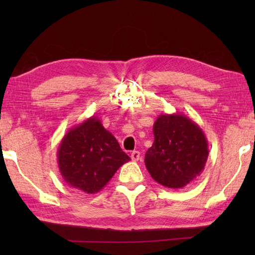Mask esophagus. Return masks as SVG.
<instances>
[{
    "label": "esophagus",
    "instance_id": "1",
    "mask_svg": "<svg viewBox=\"0 0 255 255\" xmlns=\"http://www.w3.org/2000/svg\"><path fill=\"white\" fill-rule=\"evenodd\" d=\"M130 158H131L132 161H139V159H140V152H139V151H132Z\"/></svg>",
    "mask_w": 255,
    "mask_h": 255
}]
</instances>
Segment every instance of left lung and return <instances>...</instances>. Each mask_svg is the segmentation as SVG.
Masks as SVG:
<instances>
[{"label":"left lung","mask_w":255,"mask_h":255,"mask_svg":"<svg viewBox=\"0 0 255 255\" xmlns=\"http://www.w3.org/2000/svg\"><path fill=\"white\" fill-rule=\"evenodd\" d=\"M153 133L144 163L155 182L175 189L200 175L208 158V141L196 123L180 113L163 114L154 122Z\"/></svg>","instance_id":"left-lung-1"}]
</instances>
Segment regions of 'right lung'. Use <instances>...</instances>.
Instances as JSON below:
<instances>
[{
	"mask_svg": "<svg viewBox=\"0 0 255 255\" xmlns=\"http://www.w3.org/2000/svg\"><path fill=\"white\" fill-rule=\"evenodd\" d=\"M58 166L73 188L95 194L107 185L130 158L99 117L92 116L64 134L58 148Z\"/></svg>",
	"mask_w": 255,
	"mask_h": 255,
	"instance_id": "1",
	"label": "right lung"
}]
</instances>
